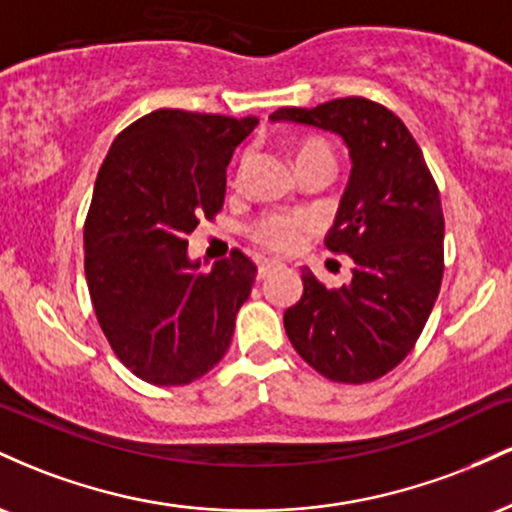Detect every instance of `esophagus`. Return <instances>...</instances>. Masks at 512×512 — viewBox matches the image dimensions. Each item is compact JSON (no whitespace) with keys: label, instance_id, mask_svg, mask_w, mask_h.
<instances>
[{"label":"esophagus","instance_id":"obj_1","mask_svg":"<svg viewBox=\"0 0 512 512\" xmlns=\"http://www.w3.org/2000/svg\"><path fill=\"white\" fill-rule=\"evenodd\" d=\"M274 267H276L274 260H260V262H257V279H264V276L272 272Z\"/></svg>","mask_w":512,"mask_h":512}]
</instances>
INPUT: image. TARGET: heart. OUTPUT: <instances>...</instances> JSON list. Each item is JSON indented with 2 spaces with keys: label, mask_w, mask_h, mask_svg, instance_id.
<instances>
[{
  "label": "heart",
  "mask_w": 512,
  "mask_h": 512,
  "mask_svg": "<svg viewBox=\"0 0 512 512\" xmlns=\"http://www.w3.org/2000/svg\"><path fill=\"white\" fill-rule=\"evenodd\" d=\"M303 158H325V161L334 163L330 146L315 142V139H310V142H303L298 146L296 161H303ZM248 161H250V154H245L240 168H243ZM308 228H310V221L305 219L303 214H267L257 221L255 238L272 250H289L293 245L301 243V238L305 236Z\"/></svg>",
  "instance_id": "b5f03b06"
}]
</instances>
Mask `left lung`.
<instances>
[{
    "label": "left lung",
    "mask_w": 512,
    "mask_h": 512,
    "mask_svg": "<svg viewBox=\"0 0 512 512\" xmlns=\"http://www.w3.org/2000/svg\"><path fill=\"white\" fill-rule=\"evenodd\" d=\"M272 122L342 139L351 173L325 245L351 257V281L327 289L303 269L284 313L293 349L334 383H370L409 354L443 281L445 221L419 144L395 113L366 98L281 108Z\"/></svg>",
    "instance_id": "1"
}]
</instances>
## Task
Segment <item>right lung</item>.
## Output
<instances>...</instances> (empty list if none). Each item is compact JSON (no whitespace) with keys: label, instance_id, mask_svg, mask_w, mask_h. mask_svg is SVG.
Masks as SVG:
<instances>
[{"label":"right lung","instance_id":"add662e5","mask_svg":"<svg viewBox=\"0 0 512 512\" xmlns=\"http://www.w3.org/2000/svg\"><path fill=\"white\" fill-rule=\"evenodd\" d=\"M257 117L154 110L110 146L84 228L98 325L137 378L175 387L209 373L231 346L257 267L240 250L209 274L187 236L226 197V168Z\"/></svg>","mask_w":512,"mask_h":512}]
</instances>
